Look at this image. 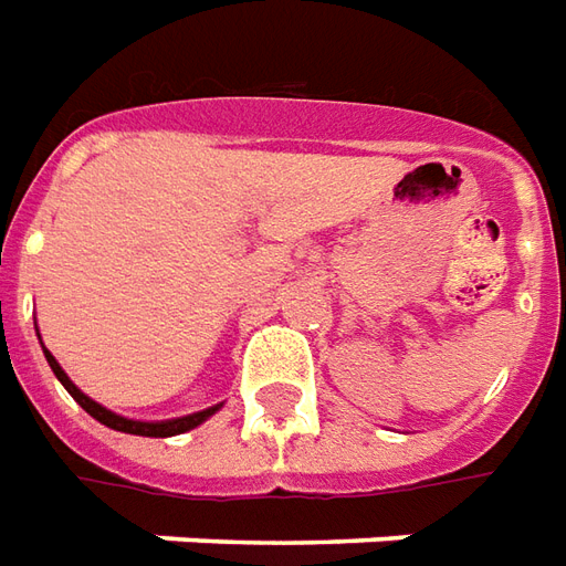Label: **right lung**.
<instances>
[{"label":"right lung","mask_w":566,"mask_h":566,"mask_svg":"<svg viewBox=\"0 0 566 566\" xmlns=\"http://www.w3.org/2000/svg\"><path fill=\"white\" fill-rule=\"evenodd\" d=\"M42 340V338H39ZM42 350H45V359L48 366H51V371L57 375V380L66 387V392H70L75 402L82 405L84 411L91 415L94 420H99L103 427H109V430H118V432H130V436H148V439H167V436H179V432H188L195 430V427H200L203 420H210L219 408H222V402L219 405H210V408H203V411H195V415H186V418H170V420H134V418H124V415H115V411H109V408H103L99 402H94L91 396H84L75 384L70 380V375L60 368V363L51 356V350H48L45 344H42Z\"/></svg>","instance_id":"obj_1"}]
</instances>
